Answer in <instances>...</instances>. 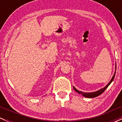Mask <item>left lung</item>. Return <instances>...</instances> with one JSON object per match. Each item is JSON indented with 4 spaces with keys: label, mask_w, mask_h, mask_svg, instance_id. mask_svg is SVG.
Masks as SVG:
<instances>
[{
    "label": "left lung",
    "mask_w": 122,
    "mask_h": 122,
    "mask_svg": "<svg viewBox=\"0 0 122 122\" xmlns=\"http://www.w3.org/2000/svg\"><path fill=\"white\" fill-rule=\"evenodd\" d=\"M116 69H117V65H115V71H116ZM115 73H116V71L114 73V75L113 76V77H112L111 80H110V81L108 82V84L106 85V86L104 88H103L102 89H99V91H97L96 92H89V93H88V92H81V91H79V90H77V89H76V88H75V86H73V89L76 92H77V93H80V94L82 95V96H84L85 97H88V98H93V97H97V96H99L100 95H101L102 93H103V92L105 90H106V89H107L108 86H109V85H110V84L112 82V81L114 80V77H115Z\"/></svg>",
    "instance_id": "left-lung-1"
}]
</instances>
